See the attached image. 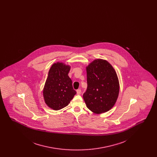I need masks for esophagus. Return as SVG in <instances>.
Returning <instances> with one entry per match:
<instances>
[{"instance_id": "obj_1", "label": "esophagus", "mask_w": 157, "mask_h": 157, "mask_svg": "<svg viewBox=\"0 0 157 157\" xmlns=\"http://www.w3.org/2000/svg\"><path fill=\"white\" fill-rule=\"evenodd\" d=\"M76 92H77V94H78V95H81V90H77Z\"/></svg>"}]
</instances>
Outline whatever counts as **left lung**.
<instances>
[{
	"label": "left lung",
	"mask_w": 157,
	"mask_h": 157,
	"mask_svg": "<svg viewBox=\"0 0 157 157\" xmlns=\"http://www.w3.org/2000/svg\"><path fill=\"white\" fill-rule=\"evenodd\" d=\"M87 90L83 98L87 108L95 113L110 110L119 95L117 73L105 60H94L86 67Z\"/></svg>",
	"instance_id": "left-lung-1"
}]
</instances>
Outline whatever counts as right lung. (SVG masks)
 Returning a JSON list of instances; mask_svg holds the SVG:
<instances>
[{"instance_id": "obj_1", "label": "right lung", "mask_w": 157, "mask_h": 157, "mask_svg": "<svg viewBox=\"0 0 157 157\" xmlns=\"http://www.w3.org/2000/svg\"><path fill=\"white\" fill-rule=\"evenodd\" d=\"M71 67L62 62L53 64L45 82L43 95L45 103L53 110L67 106L76 92L68 76Z\"/></svg>"}]
</instances>
